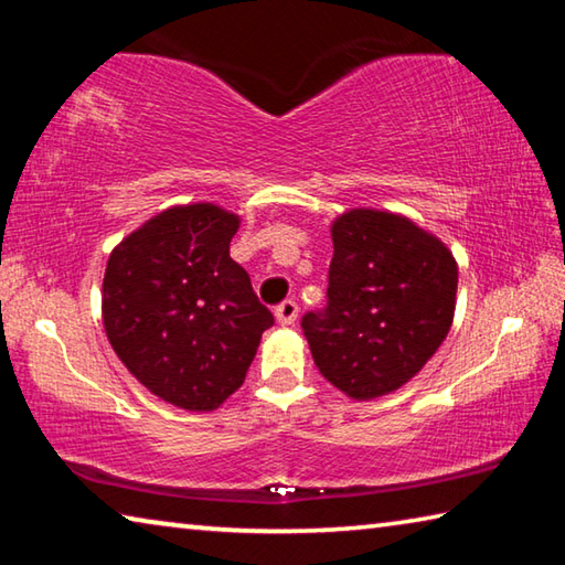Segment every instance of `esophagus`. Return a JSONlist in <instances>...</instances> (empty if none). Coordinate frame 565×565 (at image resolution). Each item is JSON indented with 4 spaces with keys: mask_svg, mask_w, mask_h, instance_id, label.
Listing matches in <instances>:
<instances>
[{
    "mask_svg": "<svg viewBox=\"0 0 565 565\" xmlns=\"http://www.w3.org/2000/svg\"><path fill=\"white\" fill-rule=\"evenodd\" d=\"M274 313H276V321H279L281 327H291L296 317H299V303H296L294 299H286L276 306Z\"/></svg>",
    "mask_w": 565,
    "mask_h": 565,
    "instance_id": "1",
    "label": "esophagus"
}]
</instances>
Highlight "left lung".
<instances>
[{"label":"left lung","instance_id":"1","mask_svg":"<svg viewBox=\"0 0 565 565\" xmlns=\"http://www.w3.org/2000/svg\"><path fill=\"white\" fill-rule=\"evenodd\" d=\"M327 309L301 329L321 376L369 401L414 379L454 323L458 266L411 218L351 209L331 224Z\"/></svg>","mask_w":565,"mask_h":565}]
</instances>
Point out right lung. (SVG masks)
<instances>
[{
    "label": "right lung",
    "mask_w": 565,
    "mask_h": 565,
    "mask_svg": "<svg viewBox=\"0 0 565 565\" xmlns=\"http://www.w3.org/2000/svg\"><path fill=\"white\" fill-rule=\"evenodd\" d=\"M238 216L171 206L114 248L104 331L139 384L186 411H214L244 384L274 317L228 256Z\"/></svg>",
    "instance_id": "add662e5"
}]
</instances>
